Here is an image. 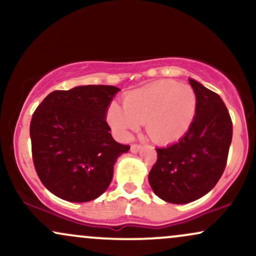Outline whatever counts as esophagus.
I'll list each match as a JSON object with an SVG mask.
<instances>
[{
  "instance_id": "1",
  "label": "esophagus",
  "mask_w": 256,
  "mask_h": 256,
  "mask_svg": "<svg viewBox=\"0 0 256 256\" xmlns=\"http://www.w3.org/2000/svg\"><path fill=\"white\" fill-rule=\"evenodd\" d=\"M140 144H132L131 146V152H140Z\"/></svg>"
}]
</instances>
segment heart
Here are the masks:
<instances>
[{
	"mask_svg": "<svg viewBox=\"0 0 256 256\" xmlns=\"http://www.w3.org/2000/svg\"><path fill=\"white\" fill-rule=\"evenodd\" d=\"M198 98L192 86L174 80H160L126 94L124 108L112 104L107 119L122 140L144 122L148 136L158 144L177 142L192 128Z\"/></svg>",
	"mask_w": 256,
	"mask_h": 256,
	"instance_id": "obj_1",
	"label": "heart"
}]
</instances>
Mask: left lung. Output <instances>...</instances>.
Segmentation results:
<instances>
[{"label":"left lung","instance_id":"1","mask_svg":"<svg viewBox=\"0 0 256 256\" xmlns=\"http://www.w3.org/2000/svg\"><path fill=\"white\" fill-rule=\"evenodd\" d=\"M198 110L189 131L177 143L158 148L149 172L152 192L171 204H189L216 186L224 172L232 140V122L218 94L189 79Z\"/></svg>","mask_w":256,"mask_h":256}]
</instances>
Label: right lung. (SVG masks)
Wrapping results in <instances>:
<instances>
[{
    "mask_svg": "<svg viewBox=\"0 0 256 256\" xmlns=\"http://www.w3.org/2000/svg\"><path fill=\"white\" fill-rule=\"evenodd\" d=\"M120 89L83 85L49 94L30 124L32 158L44 186L70 202H88L110 186L113 167L130 146L116 142L106 122Z\"/></svg>",
    "mask_w": 256,
    "mask_h": 256,
    "instance_id": "add662e5",
    "label": "right lung"
}]
</instances>
